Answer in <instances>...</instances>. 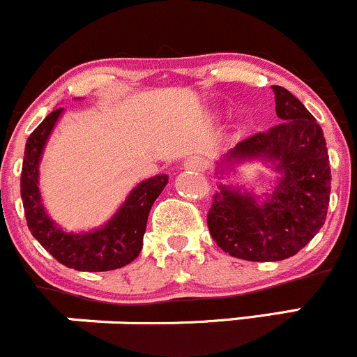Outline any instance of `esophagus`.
<instances>
[{"label": "esophagus", "mask_w": 357, "mask_h": 357, "mask_svg": "<svg viewBox=\"0 0 357 357\" xmlns=\"http://www.w3.org/2000/svg\"><path fill=\"white\" fill-rule=\"evenodd\" d=\"M206 160L201 156H190L187 158L185 163H183V168L185 170H190V172H203L206 170Z\"/></svg>", "instance_id": "34e87169"}]
</instances>
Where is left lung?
Segmentation results:
<instances>
[{
    "label": "left lung",
    "mask_w": 357,
    "mask_h": 357,
    "mask_svg": "<svg viewBox=\"0 0 357 357\" xmlns=\"http://www.w3.org/2000/svg\"><path fill=\"white\" fill-rule=\"evenodd\" d=\"M273 91L280 123L241 140L222 163H271L280 174L274 192L260 201L255 194L218 183L206 217L215 243L229 255L252 262H276L298 253L323 227L330 203L323 130L287 88L274 84Z\"/></svg>",
    "instance_id": "8db88e82"
}]
</instances>
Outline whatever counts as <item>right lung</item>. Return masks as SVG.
<instances>
[{
  "label": "right lung",
  "mask_w": 357,
  "mask_h": 357,
  "mask_svg": "<svg viewBox=\"0 0 357 357\" xmlns=\"http://www.w3.org/2000/svg\"><path fill=\"white\" fill-rule=\"evenodd\" d=\"M62 112V107L52 111L26 142L20 196L27 225L40 245L69 269L88 273L119 269L139 257L151 206L167 185L168 175H156L140 182L114 217L102 227L91 232H66L47 215L38 187L41 154Z\"/></svg>",
  "instance_id": "1"
}]
</instances>
